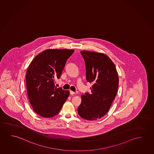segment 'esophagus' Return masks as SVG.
Segmentation results:
<instances>
[{"label": "esophagus", "mask_w": 154, "mask_h": 154, "mask_svg": "<svg viewBox=\"0 0 154 154\" xmlns=\"http://www.w3.org/2000/svg\"><path fill=\"white\" fill-rule=\"evenodd\" d=\"M70 94L71 95H74L76 94V93H75V92H73V91H70Z\"/></svg>", "instance_id": "1"}]
</instances>
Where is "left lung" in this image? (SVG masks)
Returning a JSON list of instances; mask_svg holds the SVG:
<instances>
[{
    "mask_svg": "<svg viewBox=\"0 0 154 154\" xmlns=\"http://www.w3.org/2000/svg\"><path fill=\"white\" fill-rule=\"evenodd\" d=\"M85 62L86 77L93 85L91 93L82 95L79 115L88 121L102 118L109 111L119 87L118 72L113 62L102 53L82 51Z\"/></svg>",
    "mask_w": 154,
    "mask_h": 154,
    "instance_id": "1",
    "label": "left lung"
}]
</instances>
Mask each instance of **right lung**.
<instances>
[{
    "label": "right lung",
    "instance_id": "add662e5",
    "mask_svg": "<svg viewBox=\"0 0 154 154\" xmlns=\"http://www.w3.org/2000/svg\"><path fill=\"white\" fill-rule=\"evenodd\" d=\"M74 52L68 49H48L32 60L26 73L29 100L33 111L44 118L59 114L70 92L57 88L54 79L60 78L67 60Z\"/></svg>",
    "mask_w": 154,
    "mask_h": 154
}]
</instances>
